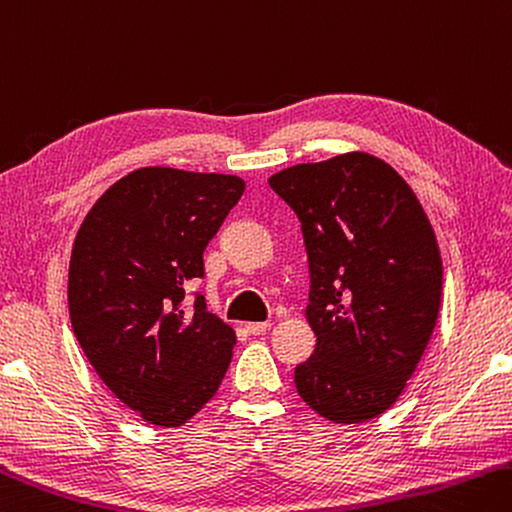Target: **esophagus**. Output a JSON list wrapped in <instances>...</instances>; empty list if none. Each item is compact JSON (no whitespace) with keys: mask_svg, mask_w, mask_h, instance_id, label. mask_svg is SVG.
Listing matches in <instances>:
<instances>
[{"mask_svg":"<svg viewBox=\"0 0 512 512\" xmlns=\"http://www.w3.org/2000/svg\"><path fill=\"white\" fill-rule=\"evenodd\" d=\"M271 327H273L271 322H248L246 324V331L253 333V336H259V333H266Z\"/></svg>","mask_w":512,"mask_h":512,"instance_id":"obj_1","label":"esophagus"}]
</instances>
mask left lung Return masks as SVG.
<instances>
[{
    "mask_svg": "<svg viewBox=\"0 0 512 512\" xmlns=\"http://www.w3.org/2000/svg\"><path fill=\"white\" fill-rule=\"evenodd\" d=\"M309 253L306 322L318 338L295 387L333 423L385 414L421 362L441 306L443 264L421 201L367 152L275 172Z\"/></svg>",
    "mask_w": 512,
    "mask_h": 512,
    "instance_id": "8db88e82",
    "label": "left lung"
}]
</instances>
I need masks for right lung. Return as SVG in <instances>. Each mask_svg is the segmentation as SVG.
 Here are the masks:
<instances>
[{
	"mask_svg": "<svg viewBox=\"0 0 512 512\" xmlns=\"http://www.w3.org/2000/svg\"><path fill=\"white\" fill-rule=\"evenodd\" d=\"M239 176L150 165L91 206L71 248L69 318L91 367L145 423L181 427L224 380L237 336L185 282L239 201Z\"/></svg>",
	"mask_w": 512,
	"mask_h": 512,
	"instance_id": "right-lung-1",
	"label": "right lung"
}]
</instances>
